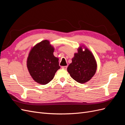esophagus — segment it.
<instances>
[{
  "mask_svg": "<svg viewBox=\"0 0 125 125\" xmlns=\"http://www.w3.org/2000/svg\"><path fill=\"white\" fill-rule=\"evenodd\" d=\"M62 68L65 69V70H66L67 68V66H62Z\"/></svg>",
  "mask_w": 125,
  "mask_h": 125,
  "instance_id": "esophagus-1",
  "label": "esophagus"
}]
</instances>
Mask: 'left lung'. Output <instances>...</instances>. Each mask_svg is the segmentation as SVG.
<instances>
[{"mask_svg": "<svg viewBox=\"0 0 125 125\" xmlns=\"http://www.w3.org/2000/svg\"><path fill=\"white\" fill-rule=\"evenodd\" d=\"M77 50L67 71L75 81L83 84L90 81L96 73L97 62L91 51L84 45L79 46Z\"/></svg>", "mask_w": 125, "mask_h": 125, "instance_id": "obj_1", "label": "left lung"}]
</instances>
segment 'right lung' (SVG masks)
<instances>
[{
    "mask_svg": "<svg viewBox=\"0 0 125 125\" xmlns=\"http://www.w3.org/2000/svg\"><path fill=\"white\" fill-rule=\"evenodd\" d=\"M55 48L45 40L34 45L30 50L26 60L30 74L36 82L45 85L53 79L59 69V59L54 56Z\"/></svg>",
    "mask_w": 125,
    "mask_h": 125,
    "instance_id": "obj_1",
    "label": "right lung"
}]
</instances>
